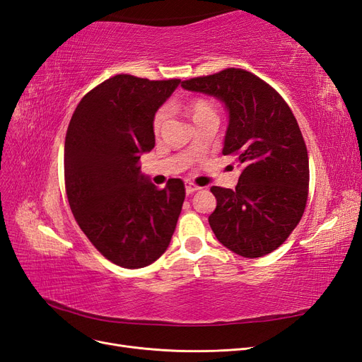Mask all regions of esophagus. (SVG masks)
Wrapping results in <instances>:
<instances>
[{"label": "esophagus", "mask_w": 362, "mask_h": 362, "mask_svg": "<svg viewBox=\"0 0 362 362\" xmlns=\"http://www.w3.org/2000/svg\"><path fill=\"white\" fill-rule=\"evenodd\" d=\"M198 190H201L199 185H196V184H193V182H190V181L185 182V193H187V194H192V193L198 192Z\"/></svg>", "instance_id": "34e87169"}]
</instances>
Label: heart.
Wrapping results in <instances>:
<instances>
[{"mask_svg":"<svg viewBox=\"0 0 362 362\" xmlns=\"http://www.w3.org/2000/svg\"><path fill=\"white\" fill-rule=\"evenodd\" d=\"M187 112L190 113L192 119L194 122H198L199 119L208 116V115H216L214 107L211 103H208L206 100H193L187 104ZM169 117V108L168 107H161L160 110L154 116V122H152V128H154L156 133L161 131V128L166 124V120Z\"/></svg>","mask_w":362,"mask_h":362,"instance_id":"1","label":"heart"}]
</instances>
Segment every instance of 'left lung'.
<instances>
[{
  "instance_id": "8db88e82",
  "label": "left lung",
  "mask_w": 362,
  "mask_h": 362,
  "mask_svg": "<svg viewBox=\"0 0 362 362\" xmlns=\"http://www.w3.org/2000/svg\"><path fill=\"white\" fill-rule=\"evenodd\" d=\"M181 86L225 104L229 124L222 152L243 168L235 190L211 187L217 206L208 222L216 238L245 258L270 254L298 226L308 199V152L298 120L272 86L243 69Z\"/></svg>"
}]
</instances>
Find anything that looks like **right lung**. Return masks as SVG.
Wrapping results in <instances>:
<instances>
[{
    "label": "right lung",
    "instance_id": "right-lung-1",
    "mask_svg": "<svg viewBox=\"0 0 362 362\" xmlns=\"http://www.w3.org/2000/svg\"><path fill=\"white\" fill-rule=\"evenodd\" d=\"M181 80L115 75L76 105L64 140L71 210L92 245L125 269L149 266L166 252L185 198L184 182L157 189L139 160L156 146L152 122Z\"/></svg>",
    "mask_w": 362,
    "mask_h": 362
}]
</instances>
